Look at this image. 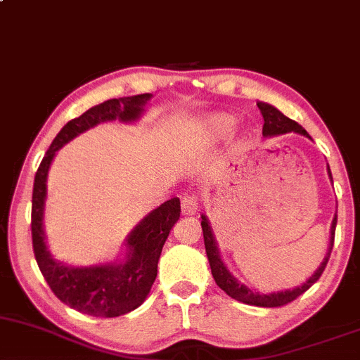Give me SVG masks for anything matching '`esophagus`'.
<instances>
[{"label": "esophagus", "instance_id": "obj_1", "mask_svg": "<svg viewBox=\"0 0 360 360\" xmlns=\"http://www.w3.org/2000/svg\"><path fill=\"white\" fill-rule=\"evenodd\" d=\"M181 207H183V214L193 216L198 213V198L194 194H188L181 199Z\"/></svg>", "mask_w": 360, "mask_h": 360}]
</instances>
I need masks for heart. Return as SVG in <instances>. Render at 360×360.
Returning a JSON list of instances; mask_svg holds the SVG:
<instances>
[{"label": "heart", "instance_id": "heart-1", "mask_svg": "<svg viewBox=\"0 0 360 360\" xmlns=\"http://www.w3.org/2000/svg\"><path fill=\"white\" fill-rule=\"evenodd\" d=\"M236 120L235 117L231 115H214L211 119H207L206 127H207V134L213 137H223L228 136L229 132L233 131L235 127Z\"/></svg>", "mask_w": 360, "mask_h": 360}]
</instances>
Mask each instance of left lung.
Masks as SVG:
<instances>
[{
	"mask_svg": "<svg viewBox=\"0 0 360 360\" xmlns=\"http://www.w3.org/2000/svg\"><path fill=\"white\" fill-rule=\"evenodd\" d=\"M259 112H262L263 120V136H280V134H288V132H297V134H304V136H309L304 127L300 124H297L295 120L288 119L287 115H283L278 109H275L274 105H268V103L258 102L257 103ZM328 176L332 179V172L330 167H328ZM202 221H201V228H202V236H205V246H206V255L207 259H210V266H211V274H213V278L216 281L219 288L223 292H226L229 297L235 298L238 302H243V304L248 305H257V307H283L293 302L295 298H298L302 293H305L311 285L317 281L320 276H322L323 270H326L328 258H330V251L333 246V238H335V224H337V216L333 218L332 221V228H330V245H328V253L327 257L323 258L322 265L317 268L314 275L310 276L309 280L305 281L302 287H297L293 290H285V292H278V293H268V295H263V293L253 292V290L246 288L245 285L238 283V280L228 271V268L224 266V263L221 262V257H219V251L218 246H216L214 236L211 233V226L207 223L206 216H201Z\"/></svg>",
	"mask_w": 360,
	"mask_h": 360,
	"instance_id": "obj_1",
	"label": "left lung"
}]
</instances>
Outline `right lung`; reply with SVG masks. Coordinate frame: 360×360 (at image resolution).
Segmentation results:
<instances>
[{
    "mask_svg": "<svg viewBox=\"0 0 360 360\" xmlns=\"http://www.w3.org/2000/svg\"><path fill=\"white\" fill-rule=\"evenodd\" d=\"M150 94L134 97L110 98L92 107L77 119L63 125L58 136L53 139L40 162L33 184L32 199V240L33 253L38 268L56 298L72 309L92 317H119L137 309L150 292L155 276L158 262L169 231L181 214L179 198H171L154 210L137 224L127 238V259L119 265H101L73 268L55 262L46 250L45 231H43V206L46 196V174L56 150L80 132L105 120H136Z\"/></svg>",
    "mask_w": 360,
    "mask_h": 360,
    "instance_id": "1",
    "label": "right lung"
}]
</instances>
